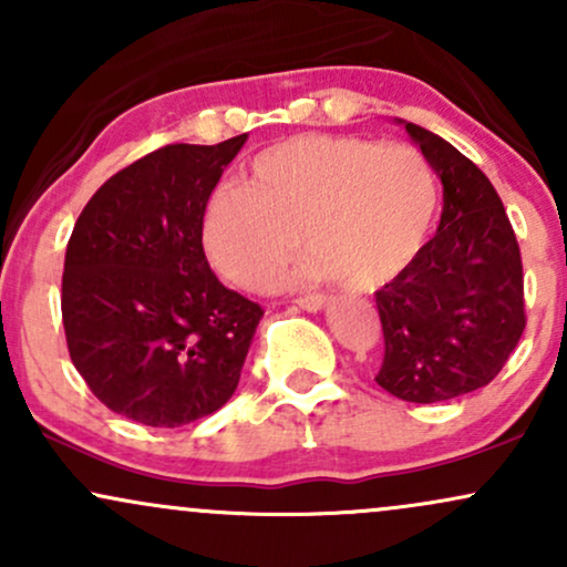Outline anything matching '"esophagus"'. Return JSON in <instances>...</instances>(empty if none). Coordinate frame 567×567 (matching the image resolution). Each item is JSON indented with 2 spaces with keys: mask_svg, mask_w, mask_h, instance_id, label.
Masks as SVG:
<instances>
[{
  "mask_svg": "<svg viewBox=\"0 0 567 567\" xmlns=\"http://www.w3.org/2000/svg\"><path fill=\"white\" fill-rule=\"evenodd\" d=\"M298 309H303V311H320V309H324V303H328V298L324 296H303V298H298Z\"/></svg>",
  "mask_w": 567,
  "mask_h": 567,
  "instance_id": "34e87169",
  "label": "esophagus"
}]
</instances>
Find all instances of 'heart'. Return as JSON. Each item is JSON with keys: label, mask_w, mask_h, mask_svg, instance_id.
Returning <instances> with one entry per match:
<instances>
[{"label": "heart", "mask_w": 567, "mask_h": 567, "mask_svg": "<svg viewBox=\"0 0 567 567\" xmlns=\"http://www.w3.org/2000/svg\"><path fill=\"white\" fill-rule=\"evenodd\" d=\"M437 178L415 148L341 135H296L264 148L245 186L205 199L199 239L220 277L245 290L269 285L296 252L292 285L341 277L375 288L400 275L437 213Z\"/></svg>", "instance_id": "obj_1"}]
</instances>
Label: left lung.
Returning <instances> with one entry per match:
<instances>
[{
	"label": "left lung",
	"instance_id": "left-lung-1",
	"mask_svg": "<svg viewBox=\"0 0 567 567\" xmlns=\"http://www.w3.org/2000/svg\"><path fill=\"white\" fill-rule=\"evenodd\" d=\"M405 125L442 181L437 234L375 292L383 324L381 389L405 402L470 394L498 375L525 330L523 261L485 173L432 130Z\"/></svg>",
	"mask_w": 567,
	"mask_h": 567
}]
</instances>
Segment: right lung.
Listing matches in <instances>:
<instances>
[{"label": "right lung", "instance_id": "1", "mask_svg": "<svg viewBox=\"0 0 567 567\" xmlns=\"http://www.w3.org/2000/svg\"><path fill=\"white\" fill-rule=\"evenodd\" d=\"M245 141L146 154L97 188L71 231V362L103 405L143 426H184L226 405L264 317L218 282L199 239L205 199Z\"/></svg>", "mask_w": 567, "mask_h": 567}]
</instances>
